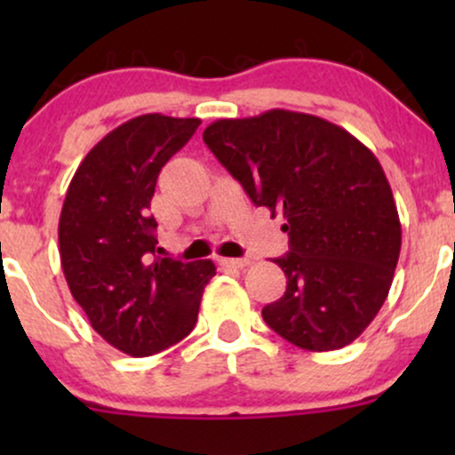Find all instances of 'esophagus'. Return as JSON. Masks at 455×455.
<instances>
[{
  "label": "esophagus",
  "instance_id": "esophagus-1",
  "mask_svg": "<svg viewBox=\"0 0 455 455\" xmlns=\"http://www.w3.org/2000/svg\"><path fill=\"white\" fill-rule=\"evenodd\" d=\"M220 265L228 269H243L248 267L250 260L248 259H220Z\"/></svg>",
  "mask_w": 455,
  "mask_h": 455
}]
</instances>
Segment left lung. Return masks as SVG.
<instances>
[{"label": "left lung", "mask_w": 455, "mask_h": 455, "mask_svg": "<svg viewBox=\"0 0 455 455\" xmlns=\"http://www.w3.org/2000/svg\"><path fill=\"white\" fill-rule=\"evenodd\" d=\"M203 140L254 205L282 212L286 291L265 323L306 351L347 347L374 321L398 265L402 227L383 166L316 115L271 108L218 119Z\"/></svg>", "instance_id": "left-lung-1"}]
</instances>
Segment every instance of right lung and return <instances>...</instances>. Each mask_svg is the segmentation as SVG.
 I'll use <instances>...</instances> for the list:
<instances>
[{
	"mask_svg": "<svg viewBox=\"0 0 455 455\" xmlns=\"http://www.w3.org/2000/svg\"><path fill=\"white\" fill-rule=\"evenodd\" d=\"M201 119L139 115L108 132L78 164L60 216L66 282L92 327L117 351L148 357L196 325L212 260L156 257L151 196L162 166Z\"/></svg>",
	"mask_w": 455,
	"mask_h": 455,
	"instance_id": "obj_1",
	"label": "right lung"
}]
</instances>
